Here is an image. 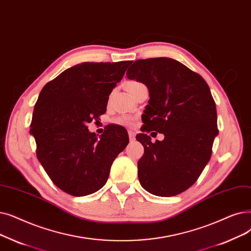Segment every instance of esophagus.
<instances>
[{
    "mask_svg": "<svg viewBox=\"0 0 251 251\" xmlns=\"http://www.w3.org/2000/svg\"><path fill=\"white\" fill-rule=\"evenodd\" d=\"M128 135H129L130 141L135 140V132L133 131V130H129V131H128Z\"/></svg>",
    "mask_w": 251,
    "mask_h": 251,
    "instance_id": "34e87169",
    "label": "esophagus"
}]
</instances>
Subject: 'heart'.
I'll use <instances>...</instances> for the list:
<instances>
[{
    "label": "heart",
    "instance_id": "1",
    "mask_svg": "<svg viewBox=\"0 0 251 251\" xmlns=\"http://www.w3.org/2000/svg\"><path fill=\"white\" fill-rule=\"evenodd\" d=\"M140 85H141V83H139L137 81H129L127 83V89L129 92H132L136 88V87H138ZM116 122L120 125H130L132 123V118L129 116H122V117L118 118L116 120Z\"/></svg>",
    "mask_w": 251,
    "mask_h": 251
}]
</instances>
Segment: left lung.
I'll use <instances>...</instances> for the list:
<instances>
[{"label":"left lung","instance_id":"obj_1","mask_svg":"<svg viewBox=\"0 0 251 251\" xmlns=\"http://www.w3.org/2000/svg\"><path fill=\"white\" fill-rule=\"evenodd\" d=\"M126 75L144 83L150 92L141 117L144 132L155 130L165 136L151 143L146 133L136 135L145 148L137 162L139 182L160 197L178 195L198 179L219 134L209 87L199 74L167 57L136 60Z\"/></svg>","mask_w":251,"mask_h":251}]
</instances>
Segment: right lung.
<instances>
[{
    "mask_svg": "<svg viewBox=\"0 0 251 251\" xmlns=\"http://www.w3.org/2000/svg\"><path fill=\"white\" fill-rule=\"evenodd\" d=\"M130 63L77 64L48 82L39 95L29 132L43 168L67 194L82 197L100 190L129 143L122 127L110 126L97 138L87 124L105 113L108 95Z\"/></svg>",
    "mask_w": 251,
    "mask_h": 251,
    "instance_id": "1",
    "label": "right lung"
}]
</instances>
